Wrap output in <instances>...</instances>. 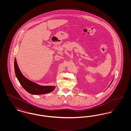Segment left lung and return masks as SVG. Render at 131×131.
<instances>
[{"label": "left lung", "instance_id": "8db88e82", "mask_svg": "<svg viewBox=\"0 0 131 131\" xmlns=\"http://www.w3.org/2000/svg\"><path fill=\"white\" fill-rule=\"evenodd\" d=\"M113 80H112V82H111V84H110V85H111V84H112V81H113ZM110 85H109V86H110Z\"/></svg>", "mask_w": 131, "mask_h": 131}]
</instances>
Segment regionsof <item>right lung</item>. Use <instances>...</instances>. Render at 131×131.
Returning <instances> with one entry per match:
<instances>
[{"label":"right lung","mask_w":131,"mask_h":131,"mask_svg":"<svg viewBox=\"0 0 131 131\" xmlns=\"http://www.w3.org/2000/svg\"><path fill=\"white\" fill-rule=\"evenodd\" d=\"M14 69L16 77L20 84L27 92L30 94L41 95L48 93L53 91L56 88L54 86L40 85L26 78L20 72L16 58L14 61Z\"/></svg>","instance_id":"obj_1"}]
</instances>
